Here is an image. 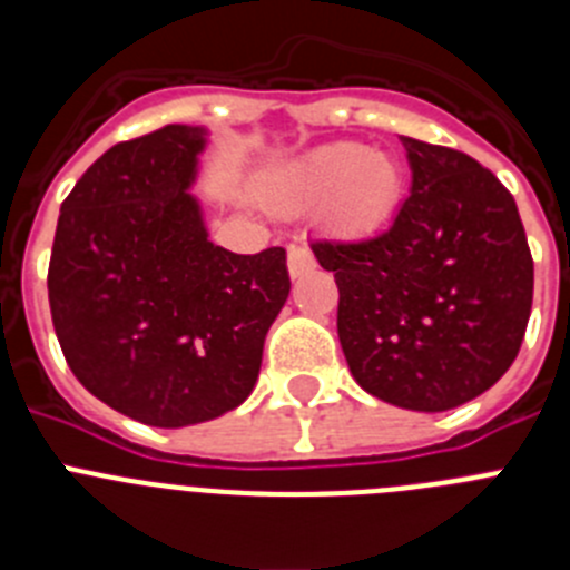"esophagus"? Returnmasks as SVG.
Returning <instances> with one entry per match:
<instances>
[{
    "label": "esophagus",
    "instance_id": "34e87169",
    "mask_svg": "<svg viewBox=\"0 0 570 570\" xmlns=\"http://www.w3.org/2000/svg\"><path fill=\"white\" fill-rule=\"evenodd\" d=\"M311 268H314V254H311L305 245H294V248L288 250V274L296 279V276H302Z\"/></svg>",
    "mask_w": 570,
    "mask_h": 570
}]
</instances>
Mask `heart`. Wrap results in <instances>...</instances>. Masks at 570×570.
<instances>
[{"label":"heart","mask_w":570,"mask_h":570,"mask_svg":"<svg viewBox=\"0 0 570 570\" xmlns=\"http://www.w3.org/2000/svg\"><path fill=\"white\" fill-rule=\"evenodd\" d=\"M402 194V168L391 154L360 142H336L314 150L291 176L296 205L331 203L336 230L351 236L380 230Z\"/></svg>","instance_id":"b5f03b06"}]
</instances>
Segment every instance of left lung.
<instances>
[{"mask_svg":"<svg viewBox=\"0 0 570 570\" xmlns=\"http://www.w3.org/2000/svg\"><path fill=\"white\" fill-rule=\"evenodd\" d=\"M411 196L391 228L314 242L340 288L336 331L360 387L407 411L485 394L517 360L533 259L505 185L454 148L402 136Z\"/></svg>","mask_w":570,"mask_h":570,"instance_id":"left-lung-1","label":"left lung"}]
</instances>
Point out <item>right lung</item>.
I'll use <instances>...</instances> for the list:
<instances>
[{
    "instance_id": "add662e5",
    "label": "right lung",
    "mask_w": 570,
    "mask_h": 570,
    "mask_svg": "<svg viewBox=\"0 0 570 570\" xmlns=\"http://www.w3.org/2000/svg\"><path fill=\"white\" fill-rule=\"evenodd\" d=\"M208 130L165 125L105 150L62 203L48 268L70 371L119 414L185 428L248 400L288 299L285 250L230 254L190 194Z\"/></svg>"
}]
</instances>
